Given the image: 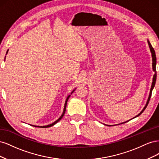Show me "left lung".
Listing matches in <instances>:
<instances>
[{
  "label": "left lung",
  "instance_id": "left-lung-1",
  "mask_svg": "<svg viewBox=\"0 0 159 159\" xmlns=\"http://www.w3.org/2000/svg\"><path fill=\"white\" fill-rule=\"evenodd\" d=\"M148 44L149 48H150V50H151V54H152V69H153L154 71L155 72V75H154V76H153L152 83L151 88V91H150V94H149L148 98V100H147V104H146V105H145V107L143 108V109L142 110V111H141L140 113H139V115H137L135 117H138L139 115H141V113H142L144 111H145V109H146V107H147V105H148V104L149 101H150V99H151V94H152V89H153V88H154V86H155V82H156V79H157V71H156V64H157V58H156V54H155V50H154V48H152V45L151 44L150 42H149L148 40ZM125 123H126V122H125ZM122 123L121 124H123V123Z\"/></svg>",
  "mask_w": 159,
  "mask_h": 159
}]
</instances>
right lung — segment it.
<instances>
[{"label": "right lung", "instance_id": "right-lung-1", "mask_svg": "<svg viewBox=\"0 0 159 159\" xmlns=\"http://www.w3.org/2000/svg\"><path fill=\"white\" fill-rule=\"evenodd\" d=\"M7 52H8V51H7ZM74 91H72V93L74 92ZM70 97V95H69V96H68V98H67V99H66V102H65V105H64V111H63V113H62V115H61V117L57 119V120H56V121H55V122H54L53 123H52V124H50V125H46V126H34V127H40V128H47V127H52V126H53L54 125H55L56 123H57L63 117V116L64 115V113H65V112H66V105H67V102H68V99H69V98Z\"/></svg>", "mask_w": 159, "mask_h": 159}]
</instances>
